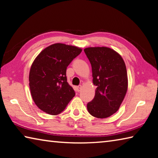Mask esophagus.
<instances>
[{"instance_id": "esophagus-1", "label": "esophagus", "mask_w": 158, "mask_h": 158, "mask_svg": "<svg viewBox=\"0 0 158 158\" xmlns=\"http://www.w3.org/2000/svg\"><path fill=\"white\" fill-rule=\"evenodd\" d=\"M77 91H80L81 90V89H82V86H81V85H79V86H78L77 87Z\"/></svg>"}]
</instances>
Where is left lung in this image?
<instances>
[{
  "label": "left lung",
  "instance_id": "left-lung-1",
  "mask_svg": "<svg viewBox=\"0 0 158 158\" xmlns=\"http://www.w3.org/2000/svg\"><path fill=\"white\" fill-rule=\"evenodd\" d=\"M84 52L91 64L93 83L97 86L87 110L95 117L107 118L118 110L126 96V65L122 56L110 48L89 47Z\"/></svg>",
  "mask_w": 158,
  "mask_h": 158
}]
</instances>
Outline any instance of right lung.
Masks as SVG:
<instances>
[{"instance_id": "obj_1", "label": "right lung", "mask_w": 158, "mask_h": 158, "mask_svg": "<svg viewBox=\"0 0 158 158\" xmlns=\"http://www.w3.org/2000/svg\"><path fill=\"white\" fill-rule=\"evenodd\" d=\"M81 51V48L57 43L46 47L35 58L29 71V88L34 103L42 111L58 114L75 96L67 81L66 69Z\"/></svg>"}]
</instances>
